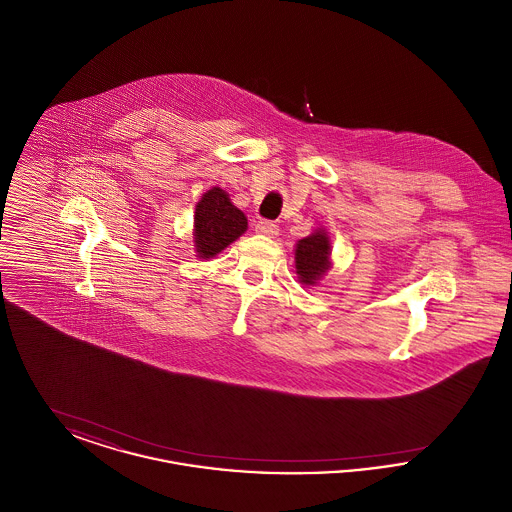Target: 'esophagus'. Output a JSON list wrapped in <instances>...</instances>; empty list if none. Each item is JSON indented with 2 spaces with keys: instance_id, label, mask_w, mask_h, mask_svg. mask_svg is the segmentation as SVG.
Returning a JSON list of instances; mask_svg holds the SVG:
<instances>
[{
  "instance_id": "esophagus-1",
  "label": "esophagus",
  "mask_w": 512,
  "mask_h": 512,
  "mask_svg": "<svg viewBox=\"0 0 512 512\" xmlns=\"http://www.w3.org/2000/svg\"><path fill=\"white\" fill-rule=\"evenodd\" d=\"M255 232H257V234H263V236H267V238H276L278 232H280V228H278L274 222H270V220H259L257 226H255Z\"/></svg>"
}]
</instances>
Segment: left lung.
<instances>
[{
  "label": "left lung",
  "mask_w": 512,
  "mask_h": 512,
  "mask_svg": "<svg viewBox=\"0 0 512 512\" xmlns=\"http://www.w3.org/2000/svg\"><path fill=\"white\" fill-rule=\"evenodd\" d=\"M297 280L303 286H317L332 268V240L324 228L313 230L293 249Z\"/></svg>",
  "instance_id": "left-lung-1"
}]
</instances>
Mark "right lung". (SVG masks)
Masks as SVG:
<instances>
[{"label":"right lung","mask_w":512,"mask_h":512,"mask_svg":"<svg viewBox=\"0 0 512 512\" xmlns=\"http://www.w3.org/2000/svg\"><path fill=\"white\" fill-rule=\"evenodd\" d=\"M247 230V217L219 186L207 190L195 205L194 249L197 259H213Z\"/></svg>","instance_id":"1"}]
</instances>
